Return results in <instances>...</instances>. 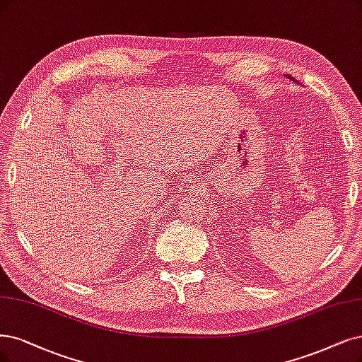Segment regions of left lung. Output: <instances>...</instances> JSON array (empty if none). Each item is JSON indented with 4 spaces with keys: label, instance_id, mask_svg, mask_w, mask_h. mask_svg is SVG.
<instances>
[{
    "label": "left lung",
    "instance_id": "8db88e82",
    "mask_svg": "<svg viewBox=\"0 0 362 362\" xmlns=\"http://www.w3.org/2000/svg\"><path fill=\"white\" fill-rule=\"evenodd\" d=\"M288 77H289V78H292V80H293V77H291V76H288Z\"/></svg>",
    "mask_w": 362,
    "mask_h": 362
}]
</instances>
